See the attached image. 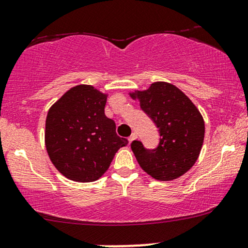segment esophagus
Segmentation results:
<instances>
[{
	"instance_id": "esophagus-1",
	"label": "esophagus",
	"mask_w": 248,
	"mask_h": 248,
	"mask_svg": "<svg viewBox=\"0 0 248 248\" xmlns=\"http://www.w3.org/2000/svg\"><path fill=\"white\" fill-rule=\"evenodd\" d=\"M137 139V134L136 133H133L132 135L129 136V139H128V141H129V143H132L134 140H136Z\"/></svg>"
}]
</instances>
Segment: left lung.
<instances>
[{
  "label": "left lung",
  "mask_w": 248,
  "mask_h": 248,
  "mask_svg": "<svg viewBox=\"0 0 248 248\" xmlns=\"http://www.w3.org/2000/svg\"><path fill=\"white\" fill-rule=\"evenodd\" d=\"M139 99L142 111L155 122L159 132L156 149H145L142 142L130 147L140 166L160 181L174 180L198 160L204 139V121L192 100L177 86L156 82L148 90L130 93Z\"/></svg>",
  "instance_id": "left-lung-1"
}]
</instances>
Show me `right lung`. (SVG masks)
Wrapping results in <instances>:
<instances>
[{"label": "right lung", "instance_id": "right-lung-1", "mask_svg": "<svg viewBox=\"0 0 248 248\" xmlns=\"http://www.w3.org/2000/svg\"><path fill=\"white\" fill-rule=\"evenodd\" d=\"M107 94L92 85L74 86L49 108L45 144L60 173L77 183L98 180L128 141L105 115Z\"/></svg>", "mask_w": 248, "mask_h": 248}]
</instances>
